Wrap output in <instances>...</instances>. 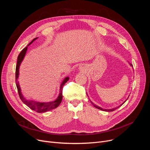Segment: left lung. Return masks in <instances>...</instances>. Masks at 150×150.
<instances>
[{"mask_svg":"<svg viewBox=\"0 0 150 150\" xmlns=\"http://www.w3.org/2000/svg\"><path fill=\"white\" fill-rule=\"evenodd\" d=\"M129 64H130V66H132V65L131 64H130V63H129ZM129 98V97H128V98ZM128 98L127 99V100H126L124 102H123V103H122L120 106H118V107H117V108H112V109H103V108H101V107H100V106H97V105H96L95 104H93V103H92V101H91V103L94 106V107H96V108H97V109H100V110H102V111H106V112H111V111H114V110H115V109H117V108H119V107H120L123 104H124L125 103V101H127V100H128Z\"/></svg>","mask_w":150,"mask_h":150,"instance_id":"obj_1","label":"left lung"}]
</instances>
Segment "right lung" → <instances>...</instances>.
<instances>
[{"label": "right lung", "instance_id": "1", "mask_svg": "<svg viewBox=\"0 0 150 150\" xmlns=\"http://www.w3.org/2000/svg\"><path fill=\"white\" fill-rule=\"evenodd\" d=\"M37 39H38V38L33 39V40L31 41V42L25 47V48L23 49L21 52V53L19 54V56L18 57V61H17V66H16V86H17V89H18L19 97H20L21 100L22 101L23 103L25 105H26L28 107H29L31 109L33 110V111H35L37 112L42 113V112H45L47 111H50V110L53 109L54 108H57L60 105V103H61L62 99L63 86H64L65 84V83L69 80V78L66 77L64 79V80L62 81V83L60 85L59 96L57 97V98L54 101H50V102H47V103H42V102H38V101H33V100H28L23 97V95L22 94V92H21V89L20 88L19 83L18 81V79L19 75V67H20V65L21 64L22 61H23V58H24V57H25L27 50L28 46L29 45H30Z\"/></svg>", "mask_w": 150, "mask_h": 150}]
</instances>
